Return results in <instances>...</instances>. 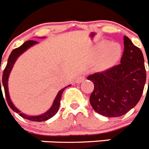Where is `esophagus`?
Masks as SVG:
<instances>
[{
  "mask_svg": "<svg viewBox=\"0 0 149 149\" xmlns=\"http://www.w3.org/2000/svg\"><path fill=\"white\" fill-rule=\"evenodd\" d=\"M84 79H85V77H84V76H83V75L79 76V77L76 79V83H77V84H79V83H81L83 81H84Z\"/></svg>",
  "mask_w": 149,
  "mask_h": 149,
  "instance_id": "obj_1",
  "label": "esophagus"
}]
</instances>
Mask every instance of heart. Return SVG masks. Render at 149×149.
I'll return each mask as SVG.
<instances>
[{"instance_id": "obj_1", "label": "heart", "mask_w": 149, "mask_h": 149, "mask_svg": "<svg viewBox=\"0 0 149 149\" xmlns=\"http://www.w3.org/2000/svg\"><path fill=\"white\" fill-rule=\"evenodd\" d=\"M101 42L97 45L94 49V56H97L101 51L98 60V67L100 69H106L118 61L121 56V48L118 44Z\"/></svg>"}]
</instances>
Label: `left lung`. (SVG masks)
I'll return each instance as SVG.
<instances>
[{"label": "left lung", "mask_w": 149, "mask_h": 149, "mask_svg": "<svg viewBox=\"0 0 149 149\" xmlns=\"http://www.w3.org/2000/svg\"><path fill=\"white\" fill-rule=\"evenodd\" d=\"M124 45L119 64L87 77L94 84L91 106L104 116L127 113L139 102L144 89L146 71L141 50L127 36H124Z\"/></svg>", "instance_id": "1"}]
</instances>
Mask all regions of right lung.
<instances>
[{"mask_svg":"<svg viewBox=\"0 0 149 149\" xmlns=\"http://www.w3.org/2000/svg\"><path fill=\"white\" fill-rule=\"evenodd\" d=\"M37 43L36 41L34 40H28L27 42L24 43L22 45H21L20 47L18 48H15L10 54L9 58H8L7 64H6V67H5L4 70H3V76H2V83H3V88H4V93H5V96H6V101H7L8 105L10 106V108L15 111V113H18V115L21 116L22 117L26 119H28L30 121H33V122H43V121H46L49 119L50 118L53 117L55 114L57 113L59 110V107H60V100H61V96L62 94H63V91L67 86L64 87L63 89H62L57 94V95L56 96L55 98V100L54 101V103L52 107H51L50 110H48V112H46L45 113L42 114L41 116H28L25 115V114L22 113H21L20 110H18V109L15 107L14 105H13V102L11 101L10 98V95H9V93H8V86H7V82H8V77H9V74H10V72H11V69L13 66V64L15 62L16 59L18 58V56L19 55L22 54L24 51H25L26 50L28 49L30 47H31L32 45H33L34 44ZM0 86L1 88V79H0ZM68 86H71V85H68ZM2 92V91H1Z\"/></svg>","mask_w":149,"mask_h":149,"instance_id":"1","label":"right lung"}]
</instances>
